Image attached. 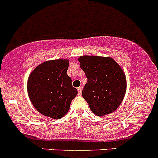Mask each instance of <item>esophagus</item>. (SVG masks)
<instances>
[{
    "label": "esophagus",
    "instance_id": "34e87169",
    "mask_svg": "<svg viewBox=\"0 0 158 158\" xmlns=\"http://www.w3.org/2000/svg\"><path fill=\"white\" fill-rule=\"evenodd\" d=\"M77 92H78V95H81L82 88H81V87H78V88H77Z\"/></svg>",
    "mask_w": 158,
    "mask_h": 158
}]
</instances>
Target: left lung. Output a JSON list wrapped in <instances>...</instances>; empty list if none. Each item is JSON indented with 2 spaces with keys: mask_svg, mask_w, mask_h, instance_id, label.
Masks as SVG:
<instances>
[{
  "mask_svg": "<svg viewBox=\"0 0 158 158\" xmlns=\"http://www.w3.org/2000/svg\"><path fill=\"white\" fill-rule=\"evenodd\" d=\"M78 61L87 78L83 98L91 111L99 116L114 112L126 91V75L121 67L110 57L84 55Z\"/></svg>",
  "mask_w": 158,
  "mask_h": 158,
  "instance_id": "8db88e82",
  "label": "left lung"
}]
</instances>
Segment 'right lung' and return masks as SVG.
Returning <instances> with one entry per match:
<instances>
[{
  "label": "right lung",
  "instance_id": "obj_1",
  "mask_svg": "<svg viewBox=\"0 0 158 158\" xmlns=\"http://www.w3.org/2000/svg\"><path fill=\"white\" fill-rule=\"evenodd\" d=\"M69 61H47L30 74L27 92L31 103L39 113L50 118H61L68 112L71 101L77 96L71 78L67 74Z\"/></svg>",
  "mask_w": 158,
  "mask_h": 158
}]
</instances>
